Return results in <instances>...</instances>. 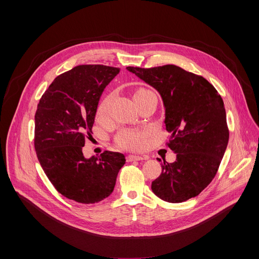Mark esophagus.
I'll return each mask as SVG.
<instances>
[{
  "instance_id": "esophagus-1",
  "label": "esophagus",
  "mask_w": 259,
  "mask_h": 259,
  "mask_svg": "<svg viewBox=\"0 0 259 259\" xmlns=\"http://www.w3.org/2000/svg\"><path fill=\"white\" fill-rule=\"evenodd\" d=\"M146 159H147L146 156H133V155H129V156H127V158H126L127 162L140 161V160H146Z\"/></svg>"
}]
</instances>
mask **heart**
<instances>
[{
    "mask_svg": "<svg viewBox=\"0 0 259 259\" xmlns=\"http://www.w3.org/2000/svg\"><path fill=\"white\" fill-rule=\"evenodd\" d=\"M154 92L147 88H137L134 91V100L137 103L139 100L144 98L145 96L153 94ZM113 94H107L99 103L97 107V117L99 119H105L109 117L112 113V106H113ZM147 136L149 133L146 131L141 130H134V129H125L122 130L116 138L117 144L122 147V149L129 150V151H141L146 146L147 143Z\"/></svg>",
    "mask_w": 259,
    "mask_h": 259,
    "instance_id": "b5f03b06",
    "label": "heart"
}]
</instances>
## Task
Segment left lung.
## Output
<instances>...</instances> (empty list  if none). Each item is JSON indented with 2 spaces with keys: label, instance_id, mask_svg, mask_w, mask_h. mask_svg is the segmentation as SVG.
Returning <instances> with one entry per match:
<instances>
[{
  "label": "left lung",
  "instance_id": "obj_1",
  "mask_svg": "<svg viewBox=\"0 0 259 259\" xmlns=\"http://www.w3.org/2000/svg\"><path fill=\"white\" fill-rule=\"evenodd\" d=\"M127 69L160 93L171 133L168 146L176 154L175 162L161 164L152 191L169 203L198 196L216 175L228 146L223 98L206 79L173 64Z\"/></svg>",
  "mask_w": 259,
  "mask_h": 259
}]
</instances>
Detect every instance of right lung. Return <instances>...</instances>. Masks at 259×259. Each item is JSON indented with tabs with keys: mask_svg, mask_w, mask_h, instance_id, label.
Listing matches in <instances>:
<instances>
[{
	"mask_svg": "<svg viewBox=\"0 0 259 259\" xmlns=\"http://www.w3.org/2000/svg\"><path fill=\"white\" fill-rule=\"evenodd\" d=\"M120 68L78 65L54 79L34 116V149L47 177L62 196L94 204L113 193L125 156L103 152L86 159L82 149L92 133L104 88Z\"/></svg>",
	"mask_w": 259,
	"mask_h": 259,
	"instance_id": "add662e5",
	"label": "right lung"
}]
</instances>
